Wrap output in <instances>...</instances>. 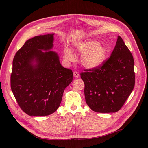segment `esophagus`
<instances>
[{
    "label": "esophagus",
    "mask_w": 148,
    "mask_h": 148,
    "mask_svg": "<svg viewBox=\"0 0 148 148\" xmlns=\"http://www.w3.org/2000/svg\"><path fill=\"white\" fill-rule=\"evenodd\" d=\"M73 75H74V76L75 77H76V78H79V77H80L79 73L78 72H77V71H74V72L73 73Z\"/></svg>",
    "instance_id": "1"
}]
</instances>
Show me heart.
Listing matches in <instances>:
<instances>
[{
    "instance_id": "1",
    "label": "heart",
    "mask_w": 148,
    "mask_h": 148,
    "mask_svg": "<svg viewBox=\"0 0 148 148\" xmlns=\"http://www.w3.org/2000/svg\"><path fill=\"white\" fill-rule=\"evenodd\" d=\"M75 51L81 54L80 63L86 68H95L101 65L106 60L108 50L106 47L95 40H86L77 44ZM74 54L70 49L65 51L64 58L66 60H74Z\"/></svg>"
}]
</instances>
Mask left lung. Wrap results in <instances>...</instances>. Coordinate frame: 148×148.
<instances>
[{"instance_id":"1","label":"left lung","mask_w":148,"mask_h":148,"mask_svg":"<svg viewBox=\"0 0 148 148\" xmlns=\"http://www.w3.org/2000/svg\"><path fill=\"white\" fill-rule=\"evenodd\" d=\"M84 83L86 103L98 113L119 111L135 84L134 59L122 38L118 36L111 56L98 67L80 74Z\"/></svg>"}]
</instances>
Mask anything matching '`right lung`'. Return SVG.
Returning <instances> with one entry per match:
<instances>
[{
    "instance_id": "right-lung-1",
    "label": "right lung",
    "mask_w": 148,
    "mask_h": 148,
    "mask_svg": "<svg viewBox=\"0 0 148 148\" xmlns=\"http://www.w3.org/2000/svg\"><path fill=\"white\" fill-rule=\"evenodd\" d=\"M53 34L27 40L15 53L12 62L11 88L21 109L29 116H44L59 108L73 73L60 64L53 47ZM36 65L34 66L33 61Z\"/></svg>"
}]
</instances>
